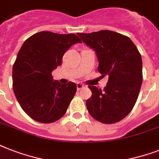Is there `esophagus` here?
I'll return each mask as SVG.
<instances>
[{
	"mask_svg": "<svg viewBox=\"0 0 159 159\" xmlns=\"http://www.w3.org/2000/svg\"><path fill=\"white\" fill-rule=\"evenodd\" d=\"M83 87H84V85L83 84H82V83H77V88L78 91L81 89H82Z\"/></svg>",
	"mask_w": 159,
	"mask_h": 159,
	"instance_id": "obj_1",
	"label": "esophagus"
}]
</instances>
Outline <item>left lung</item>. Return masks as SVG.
I'll list each match as a JSON object with an SVG mask.
<instances>
[{
	"mask_svg": "<svg viewBox=\"0 0 159 159\" xmlns=\"http://www.w3.org/2000/svg\"><path fill=\"white\" fill-rule=\"evenodd\" d=\"M77 34L96 51L102 77H109L104 90L88 86L92 92L86 102L88 112L103 124L119 122L128 116L138 99L143 81L140 53L130 39L117 32Z\"/></svg>",
	"mask_w": 159,
	"mask_h": 159,
	"instance_id": "left-lung-1",
	"label": "left lung"
}]
</instances>
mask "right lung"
<instances>
[{"label": "right lung", "mask_w": 159, "mask_h": 159, "mask_svg": "<svg viewBox=\"0 0 159 159\" xmlns=\"http://www.w3.org/2000/svg\"><path fill=\"white\" fill-rule=\"evenodd\" d=\"M82 41L74 34L42 31L27 39L13 65V91L23 111L40 123H53L64 116L77 92V85L62 84L52 72L62 64V56Z\"/></svg>", "instance_id": "obj_1"}]
</instances>
